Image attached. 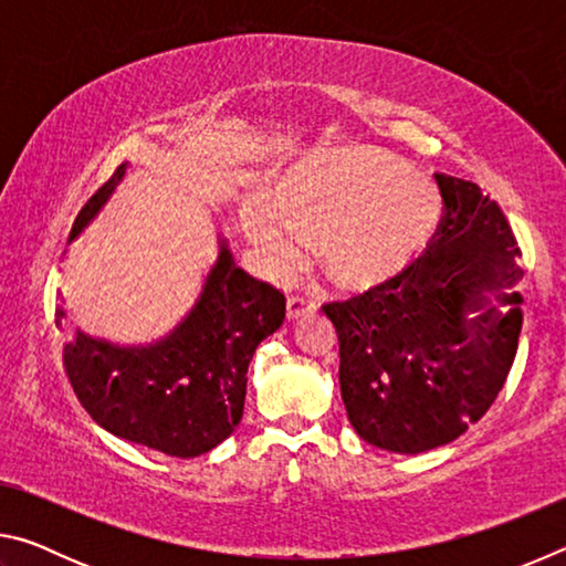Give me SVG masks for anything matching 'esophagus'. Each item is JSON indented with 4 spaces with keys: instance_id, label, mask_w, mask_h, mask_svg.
I'll list each match as a JSON object with an SVG mask.
<instances>
[{
    "instance_id": "obj_1",
    "label": "esophagus",
    "mask_w": 566,
    "mask_h": 566,
    "mask_svg": "<svg viewBox=\"0 0 566 566\" xmlns=\"http://www.w3.org/2000/svg\"><path fill=\"white\" fill-rule=\"evenodd\" d=\"M314 312H317V304H314L312 300H306V296L296 294L290 302H286V319H292V322L310 317V314H314Z\"/></svg>"
}]
</instances>
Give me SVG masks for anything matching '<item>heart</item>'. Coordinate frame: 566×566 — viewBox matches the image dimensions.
Masks as SVG:
<instances>
[{
	"label": "heart",
	"instance_id": "1",
	"mask_svg": "<svg viewBox=\"0 0 566 566\" xmlns=\"http://www.w3.org/2000/svg\"><path fill=\"white\" fill-rule=\"evenodd\" d=\"M439 217V189L419 167L377 147H334L296 161L270 209L252 207L244 232L276 270H292L302 237L317 239L324 274L364 290L417 260Z\"/></svg>",
	"mask_w": 566,
	"mask_h": 566
}]
</instances>
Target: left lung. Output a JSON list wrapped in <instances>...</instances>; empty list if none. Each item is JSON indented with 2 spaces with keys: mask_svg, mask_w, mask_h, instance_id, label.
Here are the masks:
<instances>
[{
  "mask_svg": "<svg viewBox=\"0 0 566 566\" xmlns=\"http://www.w3.org/2000/svg\"><path fill=\"white\" fill-rule=\"evenodd\" d=\"M437 242L407 272L324 306L339 337V387L364 442L421 454L494 405L522 332L512 227L474 181L437 175Z\"/></svg>",
  "mask_w": 566,
  "mask_h": 566,
  "instance_id": "1",
  "label": "left lung"
}]
</instances>
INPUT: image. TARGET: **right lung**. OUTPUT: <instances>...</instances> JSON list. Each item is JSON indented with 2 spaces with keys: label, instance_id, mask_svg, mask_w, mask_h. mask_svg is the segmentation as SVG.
I'll list each match as a JSON object with an SVG mask.
<instances>
[{
  "label": "right lung",
  "instance_id": "add662e5",
  "mask_svg": "<svg viewBox=\"0 0 566 566\" xmlns=\"http://www.w3.org/2000/svg\"><path fill=\"white\" fill-rule=\"evenodd\" d=\"M127 177L117 169L72 227L70 244L84 234ZM217 260L175 327L145 344H119L76 329L64 347L74 395L99 427L124 442L169 457L212 452L244 415L247 369L260 342L282 327L284 294L234 264L227 237ZM64 310L56 306V324Z\"/></svg>",
  "mask_w": 566,
  "mask_h": 566
}]
</instances>
